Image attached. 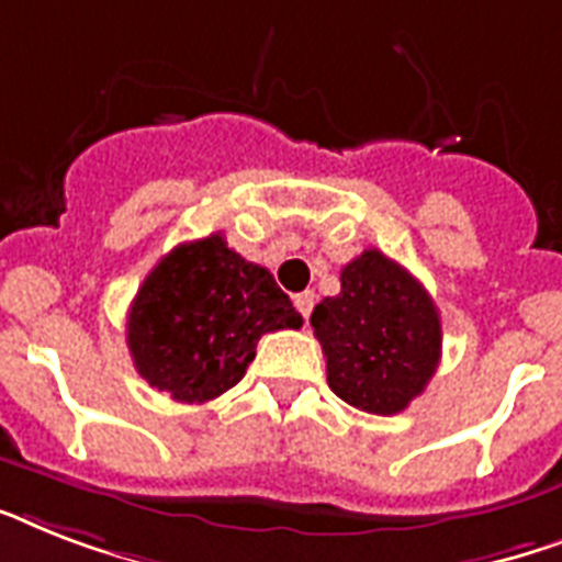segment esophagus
I'll use <instances>...</instances> for the list:
<instances>
[{"mask_svg": "<svg viewBox=\"0 0 562 562\" xmlns=\"http://www.w3.org/2000/svg\"><path fill=\"white\" fill-rule=\"evenodd\" d=\"M294 305H296V312L303 314L305 321H308V314H312V308H314V294H312V291H303V294H296L294 296Z\"/></svg>", "mask_w": 562, "mask_h": 562, "instance_id": "1", "label": "esophagus"}]
</instances>
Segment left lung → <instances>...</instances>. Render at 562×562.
<instances>
[{"instance_id": "obj_1", "label": "left lung", "mask_w": 562, "mask_h": 562, "mask_svg": "<svg viewBox=\"0 0 562 562\" xmlns=\"http://www.w3.org/2000/svg\"><path fill=\"white\" fill-rule=\"evenodd\" d=\"M312 326L328 386L363 413L407 409L439 367V308L407 268L375 248L340 271V294L314 305Z\"/></svg>"}]
</instances>
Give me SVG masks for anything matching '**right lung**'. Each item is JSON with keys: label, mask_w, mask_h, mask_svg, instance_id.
I'll list each match as a JSON object with an SVG mask.
<instances>
[{"label": "right lung", "mask_w": 562, "mask_h": 562, "mask_svg": "<svg viewBox=\"0 0 562 562\" xmlns=\"http://www.w3.org/2000/svg\"><path fill=\"white\" fill-rule=\"evenodd\" d=\"M300 326L271 271L210 234L172 248L149 271L132 300L126 344L149 386L204 404L239 384L259 337Z\"/></svg>", "instance_id": "add662e5"}]
</instances>
